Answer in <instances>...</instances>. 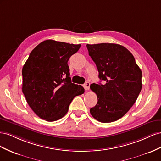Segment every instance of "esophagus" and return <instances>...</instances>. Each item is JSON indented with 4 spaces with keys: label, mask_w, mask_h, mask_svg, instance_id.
Listing matches in <instances>:
<instances>
[{
    "label": "esophagus",
    "mask_w": 161,
    "mask_h": 161,
    "mask_svg": "<svg viewBox=\"0 0 161 161\" xmlns=\"http://www.w3.org/2000/svg\"><path fill=\"white\" fill-rule=\"evenodd\" d=\"M90 82H88V81H86V83L84 84V88H85V90H88L90 89Z\"/></svg>",
    "instance_id": "obj_1"
}]
</instances>
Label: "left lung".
<instances>
[{
	"label": "left lung",
	"instance_id": "left-lung-1",
	"mask_svg": "<svg viewBox=\"0 0 161 161\" xmlns=\"http://www.w3.org/2000/svg\"><path fill=\"white\" fill-rule=\"evenodd\" d=\"M90 57L105 84H92L90 88L98 102L90 112L102 123L115 121L136 103L142 90V71L125 47L112 43L87 44Z\"/></svg>",
	"mask_w": 161,
	"mask_h": 161
}]
</instances>
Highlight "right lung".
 <instances>
[{
  "label": "right lung",
  "mask_w": 161,
  "mask_h": 161,
  "mask_svg": "<svg viewBox=\"0 0 161 161\" xmlns=\"http://www.w3.org/2000/svg\"><path fill=\"white\" fill-rule=\"evenodd\" d=\"M81 44L47 40L30 54L22 69V92L37 115L47 121L58 120L67 114L76 96L84 92L73 84L67 62Z\"/></svg>",
  "instance_id": "1"
}]
</instances>
